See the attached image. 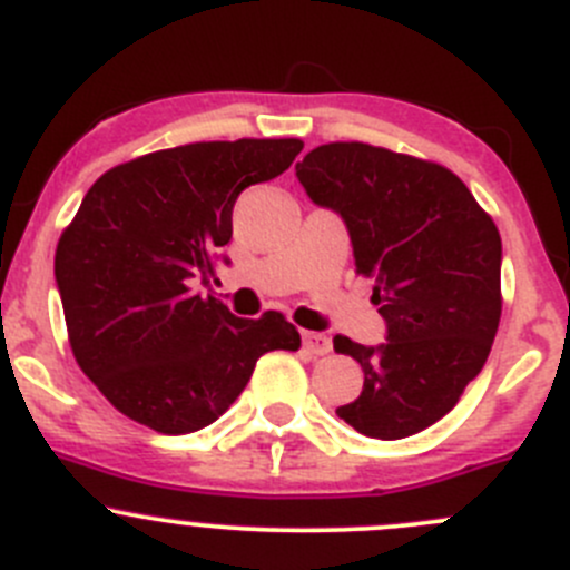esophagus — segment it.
Returning a JSON list of instances; mask_svg holds the SVG:
<instances>
[{"label":"esophagus","instance_id":"1","mask_svg":"<svg viewBox=\"0 0 570 570\" xmlns=\"http://www.w3.org/2000/svg\"><path fill=\"white\" fill-rule=\"evenodd\" d=\"M303 347L312 356H325V353H331V340L325 334H317V331H303Z\"/></svg>","mask_w":570,"mask_h":570}]
</instances>
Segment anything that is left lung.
<instances>
[{"instance_id": "8db88e82", "label": "left lung", "mask_w": 570, "mask_h": 570, "mask_svg": "<svg viewBox=\"0 0 570 570\" xmlns=\"http://www.w3.org/2000/svg\"><path fill=\"white\" fill-rule=\"evenodd\" d=\"M317 206L342 217L356 273L386 323L379 347L334 336L364 370L336 409L358 434L401 440L438 423L482 373L501 320V236L451 169L362 141H334L295 167Z\"/></svg>"}]
</instances>
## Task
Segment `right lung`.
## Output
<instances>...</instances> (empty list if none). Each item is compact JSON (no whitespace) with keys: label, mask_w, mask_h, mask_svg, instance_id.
Wrapping results in <instances>:
<instances>
[{"label":"right lung","mask_w":570,"mask_h":570,"mask_svg":"<svg viewBox=\"0 0 570 570\" xmlns=\"http://www.w3.org/2000/svg\"><path fill=\"white\" fill-rule=\"evenodd\" d=\"M301 150V138L197 141L119 164L82 197L55 281L77 364L125 417L161 434L206 429L258 356L301 347L284 314L242 320L195 292L230 242L236 197Z\"/></svg>","instance_id":"obj_1"}]
</instances>
